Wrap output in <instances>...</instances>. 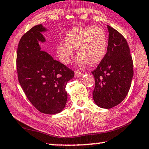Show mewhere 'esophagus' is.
I'll return each mask as SVG.
<instances>
[{
    "instance_id": "1",
    "label": "esophagus",
    "mask_w": 149,
    "mask_h": 149,
    "mask_svg": "<svg viewBox=\"0 0 149 149\" xmlns=\"http://www.w3.org/2000/svg\"><path fill=\"white\" fill-rule=\"evenodd\" d=\"M74 73H75V76H76L77 77H80L82 75V73L79 70H76L74 72Z\"/></svg>"
}]
</instances>
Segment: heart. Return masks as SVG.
I'll return each instance as SVG.
<instances>
[{
  "label": "heart",
  "mask_w": 149,
  "mask_h": 149,
  "mask_svg": "<svg viewBox=\"0 0 149 149\" xmlns=\"http://www.w3.org/2000/svg\"><path fill=\"white\" fill-rule=\"evenodd\" d=\"M64 40L65 43H60L56 47L58 55L64 64L70 62L73 48H77L80 55L77 64L81 66L100 63L106 55L107 37L102 27H74L66 33Z\"/></svg>",
  "instance_id": "1"
}]
</instances>
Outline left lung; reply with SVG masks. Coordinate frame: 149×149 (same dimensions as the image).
I'll return each instance as SVG.
<instances>
[{
	"label": "left lung",
	"mask_w": 149,
	"mask_h": 149,
	"mask_svg": "<svg viewBox=\"0 0 149 149\" xmlns=\"http://www.w3.org/2000/svg\"><path fill=\"white\" fill-rule=\"evenodd\" d=\"M107 52L92 72L95 80L93 97L95 104L109 109L120 104L130 90L133 78V62L130 48L121 33L107 25Z\"/></svg>",
	"instance_id": "8db88e82"
}]
</instances>
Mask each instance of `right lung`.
<instances>
[{
	"mask_svg": "<svg viewBox=\"0 0 149 149\" xmlns=\"http://www.w3.org/2000/svg\"><path fill=\"white\" fill-rule=\"evenodd\" d=\"M48 29L36 25L22 36L17 54V70L20 85L31 104L46 114H56L66 106L68 100L66 84L74 73L46 52L40 43Z\"/></svg>",
	"mask_w": 149,
	"mask_h": 149,
	"instance_id": "right-lung-1",
	"label": "right lung"
}]
</instances>
